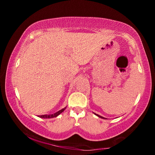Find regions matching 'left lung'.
I'll list each match as a JSON object with an SVG mask.
<instances>
[{
	"label": "left lung",
	"instance_id": "obj_1",
	"mask_svg": "<svg viewBox=\"0 0 155 155\" xmlns=\"http://www.w3.org/2000/svg\"><path fill=\"white\" fill-rule=\"evenodd\" d=\"M94 114H95L96 115H97V116L98 117H101V118H102V119H107V118H105V117H103V116H101V115H98V114H95V113H94Z\"/></svg>",
	"mask_w": 155,
	"mask_h": 155
}]
</instances>
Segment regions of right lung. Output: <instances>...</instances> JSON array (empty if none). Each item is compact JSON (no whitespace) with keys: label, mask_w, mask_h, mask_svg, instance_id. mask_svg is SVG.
I'll return each mask as SVG.
<instances>
[{"label":"right lung","mask_w":155,"mask_h":155,"mask_svg":"<svg viewBox=\"0 0 155 155\" xmlns=\"http://www.w3.org/2000/svg\"><path fill=\"white\" fill-rule=\"evenodd\" d=\"M66 109V107H64V109H62L61 110H59V111H57L56 113H54V114H46V115H38V117H41V118H53V117H56L58 116L59 114H61V113L64 111V110Z\"/></svg>","instance_id":"obj_1"}]
</instances>
